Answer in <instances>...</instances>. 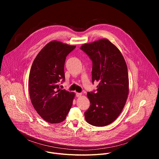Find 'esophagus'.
Here are the masks:
<instances>
[{
    "label": "esophagus",
    "instance_id": "obj_1",
    "mask_svg": "<svg viewBox=\"0 0 159 159\" xmlns=\"http://www.w3.org/2000/svg\"><path fill=\"white\" fill-rule=\"evenodd\" d=\"M81 96H82V94H81V93H76V97L80 98V97H81Z\"/></svg>",
    "mask_w": 159,
    "mask_h": 159
}]
</instances>
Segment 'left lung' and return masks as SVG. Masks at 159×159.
<instances>
[{"label": "left lung", "instance_id": "left-lung-1", "mask_svg": "<svg viewBox=\"0 0 159 159\" xmlns=\"http://www.w3.org/2000/svg\"><path fill=\"white\" fill-rule=\"evenodd\" d=\"M80 49L93 61V82H99L96 93H87L90 105L85 112V120L96 126L108 125L120 115L128 98L126 61L120 50L107 39L84 44Z\"/></svg>", "mask_w": 159, "mask_h": 159}]
</instances>
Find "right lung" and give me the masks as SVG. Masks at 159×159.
Wrapping results in <instances>:
<instances>
[{
  "mask_svg": "<svg viewBox=\"0 0 159 159\" xmlns=\"http://www.w3.org/2000/svg\"><path fill=\"white\" fill-rule=\"evenodd\" d=\"M75 47L50 41L33 62L28 80L30 99L38 114L50 123L63 121L72 106L75 93L60 89L59 82L65 80L66 57Z\"/></svg>",
  "mask_w": 159,
  "mask_h": 159,
  "instance_id": "right-lung-1",
  "label": "right lung"
}]
</instances>
